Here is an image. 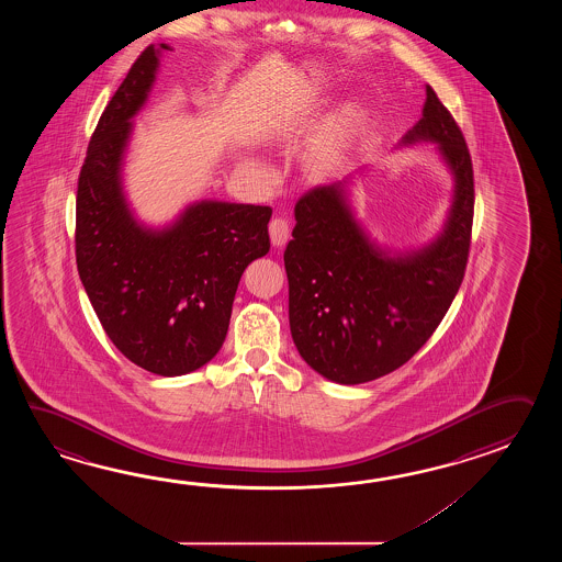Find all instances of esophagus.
Returning <instances> with one entry per match:
<instances>
[{"instance_id": "1", "label": "esophagus", "mask_w": 562, "mask_h": 562, "mask_svg": "<svg viewBox=\"0 0 562 562\" xmlns=\"http://www.w3.org/2000/svg\"><path fill=\"white\" fill-rule=\"evenodd\" d=\"M289 233H291V225L289 221L283 216H276L271 223H269V235H271V243L276 247H283L286 240H289Z\"/></svg>"}]
</instances>
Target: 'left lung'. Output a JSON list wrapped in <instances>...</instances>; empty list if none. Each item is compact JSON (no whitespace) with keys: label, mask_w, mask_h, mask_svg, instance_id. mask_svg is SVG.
Returning <instances> with one entry per match:
<instances>
[{"label":"left lung","mask_w":562,"mask_h":562,"mask_svg":"<svg viewBox=\"0 0 562 562\" xmlns=\"http://www.w3.org/2000/svg\"><path fill=\"white\" fill-rule=\"evenodd\" d=\"M438 144L454 175L443 231L418 251L390 255L359 227L347 180L305 192L286 245L289 325L301 358L335 383L371 382L402 368L450 310L467 271L474 172L464 134L426 86L418 124L402 144Z\"/></svg>","instance_id":"8db88e82"}]
</instances>
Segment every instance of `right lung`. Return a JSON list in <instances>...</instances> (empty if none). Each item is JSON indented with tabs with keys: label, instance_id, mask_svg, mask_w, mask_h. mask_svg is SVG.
<instances>
[{
	"label": "right lung",
	"instance_id": "obj_1",
	"mask_svg": "<svg viewBox=\"0 0 562 562\" xmlns=\"http://www.w3.org/2000/svg\"><path fill=\"white\" fill-rule=\"evenodd\" d=\"M160 49L170 48L148 46L132 64L88 144L76 196V263L110 341L138 368L172 378L218 353L240 276L271 247L273 211L201 201L165 228L134 218L120 172Z\"/></svg>",
	"mask_w": 562,
	"mask_h": 562
}]
</instances>
